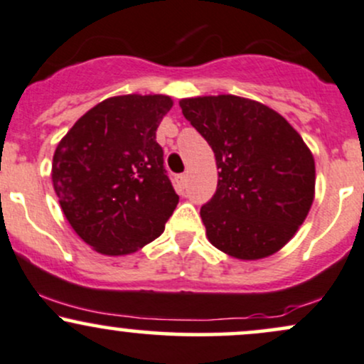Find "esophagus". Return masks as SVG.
<instances>
[{
  "label": "esophagus",
  "mask_w": 364,
  "mask_h": 364,
  "mask_svg": "<svg viewBox=\"0 0 364 364\" xmlns=\"http://www.w3.org/2000/svg\"><path fill=\"white\" fill-rule=\"evenodd\" d=\"M176 186L179 188V191H183L186 188V174H178L176 176Z\"/></svg>",
  "instance_id": "obj_1"
}]
</instances>
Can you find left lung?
I'll use <instances>...</instances> for the list:
<instances>
[{"label":"left lung","mask_w":364,"mask_h":364,"mask_svg":"<svg viewBox=\"0 0 364 364\" xmlns=\"http://www.w3.org/2000/svg\"><path fill=\"white\" fill-rule=\"evenodd\" d=\"M183 116L214 150L219 179L200 208L220 252L258 260L282 248L315 196V161L279 112L237 95L179 101Z\"/></svg>","instance_id":"left-lung-1"}]
</instances>
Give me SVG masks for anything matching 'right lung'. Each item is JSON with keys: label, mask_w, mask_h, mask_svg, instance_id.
<instances>
[{"label": "right lung", "mask_w": 364, "mask_h": 364, "mask_svg": "<svg viewBox=\"0 0 364 364\" xmlns=\"http://www.w3.org/2000/svg\"><path fill=\"white\" fill-rule=\"evenodd\" d=\"M168 95H118L87 111L58 144L53 186L78 236L102 255H128L164 231L179 196L156 141Z\"/></svg>", "instance_id": "1"}]
</instances>
